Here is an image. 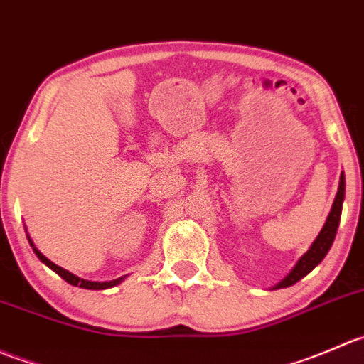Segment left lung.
<instances>
[{
	"mask_svg": "<svg viewBox=\"0 0 364 364\" xmlns=\"http://www.w3.org/2000/svg\"><path fill=\"white\" fill-rule=\"evenodd\" d=\"M343 200H345V175H340V186H338V193L336 198L333 201V207H331L329 215H327L326 223H323L322 230L316 235V239L313 240L309 250L306 251L303 257L297 260V264L294 265L292 271L285 276L279 283H276L272 287V290L276 289H287V287L296 285L299 279H303L306 274L313 271L320 262L323 260V257L327 255V251L331 250L333 246V240L336 237V230L338 225H340V218H341V207H343Z\"/></svg>",
	"mask_w": 364,
	"mask_h": 364,
	"instance_id": "left-lung-1",
	"label": "left lung"
}]
</instances>
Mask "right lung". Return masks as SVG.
<instances>
[{"label": "right lung", "mask_w": 364, "mask_h": 364, "mask_svg": "<svg viewBox=\"0 0 364 364\" xmlns=\"http://www.w3.org/2000/svg\"><path fill=\"white\" fill-rule=\"evenodd\" d=\"M28 242H30V246L33 247L35 255H37L38 260H41L42 264L48 265V267L51 269V271H55L56 274L60 276V278L65 279V282L70 283V285H74V287H79V289H86V290H106V289H111V287L120 285V283L125 279V276H122V278H117V279H111V282H90V279H82V278H79V276H75V274H72V272H68L67 269H63V267H60V265L53 264V262L49 260L48 257H44V255H42L41 251H38L37 247H35L33 240H31L30 235H28Z\"/></svg>", "instance_id": "add662e5"}]
</instances>
